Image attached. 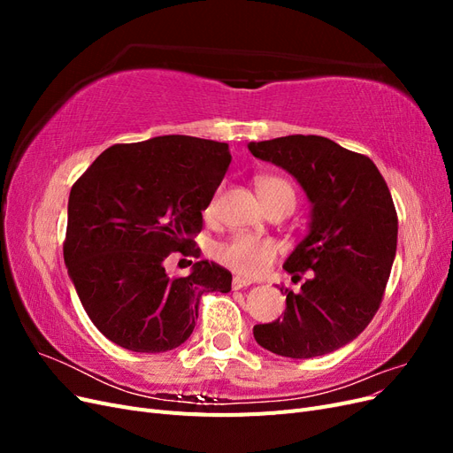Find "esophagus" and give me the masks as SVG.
<instances>
[{
    "mask_svg": "<svg viewBox=\"0 0 453 453\" xmlns=\"http://www.w3.org/2000/svg\"><path fill=\"white\" fill-rule=\"evenodd\" d=\"M251 281L250 280H243V278H234L232 280V289H243V287H250Z\"/></svg>",
    "mask_w": 453,
    "mask_h": 453,
    "instance_id": "esophagus-1",
    "label": "esophagus"
}]
</instances>
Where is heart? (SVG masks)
<instances>
[{
	"label": "heart",
	"mask_w": 453,
	"mask_h": 453,
	"mask_svg": "<svg viewBox=\"0 0 453 453\" xmlns=\"http://www.w3.org/2000/svg\"><path fill=\"white\" fill-rule=\"evenodd\" d=\"M258 196L265 205L272 202L287 198L295 203V190L289 181L281 180V177H258L257 180ZM215 210V202L210 203L208 213ZM278 248L276 243L266 238H257L250 234H236L228 238L226 242L219 243L215 248V257L219 263L226 265L243 276H257L263 273L270 263L276 257Z\"/></svg>",
	"instance_id": "obj_1"
}]
</instances>
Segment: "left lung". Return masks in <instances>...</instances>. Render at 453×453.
<instances>
[{
	"instance_id": "8db88e82",
	"label": "left lung",
	"mask_w": 453,
	"mask_h": 453,
	"mask_svg": "<svg viewBox=\"0 0 453 453\" xmlns=\"http://www.w3.org/2000/svg\"><path fill=\"white\" fill-rule=\"evenodd\" d=\"M251 155L289 172L311 203L308 234L283 268L310 272L285 289L283 319L253 326L258 346L291 359L333 353L372 321L396 253V211L376 164L321 135L251 142ZM283 293V287H280Z\"/></svg>"
}]
</instances>
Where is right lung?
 I'll use <instances>...</instances> for the list:
<instances>
[{
    "label": "right lung",
    "instance_id": "1",
    "mask_svg": "<svg viewBox=\"0 0 453 453\" xmlns=\"http://www.w3.org/2000/svg\"><path fill=\"white\" fill-rule=\"evenodd\" d=\"M232 157L226 143L158 135L113 145L72 187L64 260L90 321L117 346L162 353L193 334L203 293H228L232 273L198 260L170 278V253L196 257L202 211Z\"/></svg>",
    "mask_w": 453,
    "mask_h": 453
}]
</instances>
